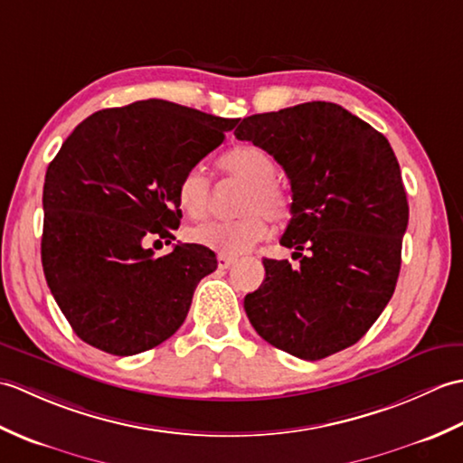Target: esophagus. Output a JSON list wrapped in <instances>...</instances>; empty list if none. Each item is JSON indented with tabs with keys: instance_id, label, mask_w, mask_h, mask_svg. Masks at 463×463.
Wrapping results in <instances>:
<instances>
[{
	"instance_id": "34e87169",
	"label": "esophagus",
	"mask_w": 463,
	"mask_h": 463,
	"mask_svg": "<svg viewBox=\"0 0 463 463\" xmlns=\"http://www.w3.org/2000/svg\"><path fill=\"white\" fill-rule=\"evenodd\" d=\"M219 269H222V270H226V269H231L234 262H237V259L234 257H226V254H219Z\"/></svg>"
}]
</instances>
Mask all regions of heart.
Listing matches in <instances>:
<instances>
[{
  "label": "heart",
  "instance_id": "obj_1",
  "mask_svg": "<svg viewBox=\"0 0 463 463\" xmlns=\"http://www.w3.org/2000/svg\"><path fill=\"white\" fill-rule=\"evenodd\" d=\"M221 166L226 175L237 176L242 183L249 184L241 201L242 214L237 219H211L191 226L186 237L191 242L201 244L226 257H237L247 252L254 242L262 241L269 232V219L280 222L288 216L290 201L277 181V163L272 156L252 145H242L226 153L221 159ZM181 209L199 219L211 204V181L203 166L183 175L176 189Z\"/></svg>",
  "mask_w": 463,
  "mask_h": 463
}]
</instances>
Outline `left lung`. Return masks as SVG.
<instances>
[{"label":"left lung","mask_w":463,"mask_h":463,"mask_svg":"<svg viewBox=\"0 0 463 463\" xmlns=\"http://www.w3.org/2000/svg\"><path fill=\"white\" fill-rule=\"evenodd\" d=\"M290 179L292 219L280 244L300 267L264 259L267 279L244 297L260 336L302 360L356 344L394 294L408 201L386 137L336 103L250 115L234 129Z\"/></svg>","instance_id":"left-lung-1"}]
</instances>
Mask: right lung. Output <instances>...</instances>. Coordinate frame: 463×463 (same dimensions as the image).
Listing matches in <instances>:
<instances>
[{
  "label": "right lung",
  "mask_w": 463,
  "mask_h": 463,
  "mask_svg": "<svg viewBox=\"0 0 463 463\" xmlns=\"http://www.w3.org/2000/svg\"><path fill=\"white\" fill-rule=\"evenodd\" d=\"M237 123L146 99L97 111L67 137L45 173L42 264L83 342L133 356L181 328L214 252L175 244L155 257L146 242L175 241L183 175Z\"/></svg>",
  "instance_id": "right-lung-1"
}]
</instances>
